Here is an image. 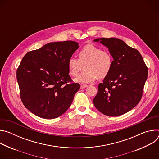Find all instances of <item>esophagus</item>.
<instances>
[{"label": "esophagus", "instance_id": "34e87169", "mask_svg": "<svg viewBox=\"0 0 159 159\" xmlns=\"http://www.w3.org/2000/svg\"><path fill=\"white\" fill-rule=\"evenodd\" d=\"M87 87V85H85V84H82V85H80V89H84V88H85V87Z\"/></svg>", "mask_w": 159, "mask_h": 159}]
</instances>
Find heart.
I'll return each instance as SVG.
<instances>
[{"label": "heart", "mask_w": 159, "mask_h": 159, "mask_svg": "<svg viewBox=\"0 0 159 159\" xmlns=\"http://www.w3.org/2000/svg\"><path fill=\"white\" fill-rule=\"evenodd\" d=\"M79 59L72 57L67 62V66L70 75L75 77L82 70L75 81L80 83H90L97 78L106 77L112 68V58L111 54L92 44L84 46L78 53Z\"/></svg>", "instance_id": "heart-1"}]
</instances>
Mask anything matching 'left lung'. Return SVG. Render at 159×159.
<instances>
[{"mask_svg":"<svg viewBox=\"0 0 159 159\" xmlns=\"http://www.w3.org/2000/svg\"><path fill=\"white\" fill-rule=\"evenodd\" d=\"M108 48L114 60L109 74L98 85L93 103L99 111L118 116L140 101L148 76V68L140 52L118 38L96 39Z\"/></svg>","mask_w":159,"mask_h":159,"instance_id":"left-lung-1","label":"left lung"}]
</instances>
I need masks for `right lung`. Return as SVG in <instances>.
Listing matches in <instances>:
<instances>
[{
  "instance_id": "1",
  "label": "right lung",
  "mask_w": 159,
  "mask_h": 159,
  "mask_svg": "<svg viewBox=\"0 0 159 159\" xmlns=\"http://www.w3.org/2000/svg\"><path fill=\"white\" fill-rule=\"evenodd\" d=\"M78 48L74 41L53 42L22 58L16 72L20 97L34 115L53 119L70 106L80 85L69 75L67 62Z\"/></svg>"
}]
</instances>
